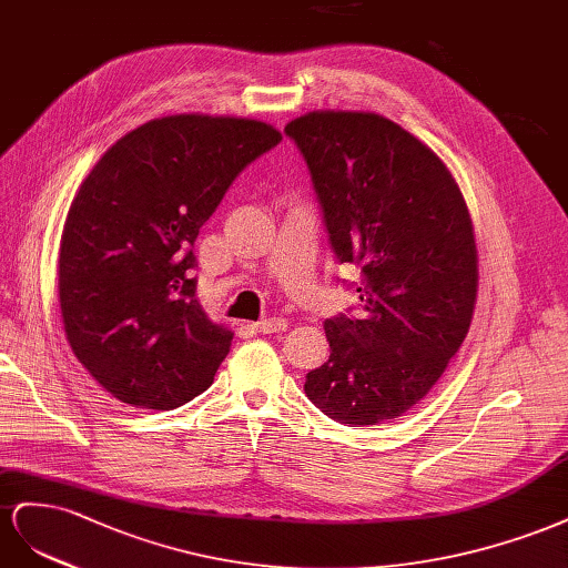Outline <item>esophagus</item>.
Masks as SVG:
<instances>
[{"label":"esophagus","instance_id":"esophagus-1","mask_svg":"<svg viewBox=\"0 0 568 568\" xmlns=\"http://www.w3.org/2000/svg\"><path fill=\"white\" fill-rule=\"evenodd\" d=\"M256 333H264V335H271V333H283L287 331V321L281 318V316H273V318H266V321H258L254 323Z\"/></svg>","mask_w":568,"mask_h":568}]
</instances>
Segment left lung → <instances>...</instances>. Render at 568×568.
Listing matches in <instances>:
<instances>
[{
  "mask_svg": "<svg viewBox=\"0 0 568 568\" xmlns=\"http://www.w3.org/2000/svg\"><path fill=\"white\" fill-rule=\"evenodd\" d=\"M285 133L310 166L331 250L359 268L362 312L323 323L304 390L339 424L407 414L440 381L478 297L474 221L428 144L374 111H310Z\"/></svg>",
  "mask_w": 568,
  "mask_h": 568,
  "instance_id": "left-lung-1",
  "label": "left lung"
}]
</instances>
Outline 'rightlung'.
Segmentation results:
<instances>
[{"instance_id":"obj_1","label":"right lung","mask_w":568,"mask_h":568,"mask_svg":"<svg viewBox=\"0 0 568 568\" xmlns=\"http://www.w3.org/2000/svg\"><path fill=\"white\" fill-rule=\"evenodd\" d=\"M281 140L256 119L175 113L113 142L80 183L59 304L73 354L111 397L169 412L214 383L233 331L202 310L192 245L235 175Z\"/></svg>"}]
</instances>
